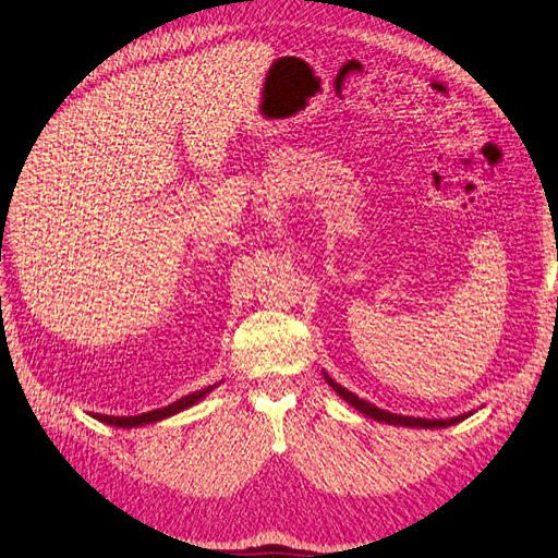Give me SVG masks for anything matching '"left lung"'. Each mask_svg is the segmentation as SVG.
<instances>
[{
	"instance_id": "8db88e82",
	"label": "left lung",
	"mask_w": 558,
	"mask_h": 558,
	"mask_svg": "<svg viewBox=\"0 0 558 558\" xmlns=\"http://www.w3.org/2000/svg\"><path fill=\"white\" fill-rule=\"evenodd\" d=\"M324 378L326 383L336 389V395L342 397L344 401H348L350 405H354V409L359 413H364L373 420H378V423H387V425H397V427H415V429H441V427H450V425H458L462 423L464 417H470L472 413H462L458 417H446V420H436V417H411V415H399V413H389V411H383L378 409V405H373L364 399H359L354 391L344 389L342 385H338L330 375L324 371Z\"/></svg>"
}]
</instances>
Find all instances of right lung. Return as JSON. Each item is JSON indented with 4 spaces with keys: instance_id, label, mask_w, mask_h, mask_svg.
I'll list each match as a JSON object with an SVG mask.
<instances>
[{
    "instance_id": "1",
    "label": "right lung",
    "mask_w": 558,
    "mask_h": 558,
    "mask_svg": "<svg viewBox=\"0 0 558 558\" xmlns=\"http://www.w3.org/2000/svg\"><path fill=\"white\" fill-rule=\"evenodd\" d=\"M220 383H222V380H220ZM220 383L208 385V387H204V389H199V391H192V395L180 397L178 401H173V403H169V405H163V409H157V411H147V413H141V415H122V417H117V415H96V420H100V423H105V425L119 427V429H133V427L153 425V423H159V420H167V417H171V415H175V413H180V411L192 409L194 403H199V401H202L206 395H210V391H214Z\"/></svg>"
}]
</instances>
